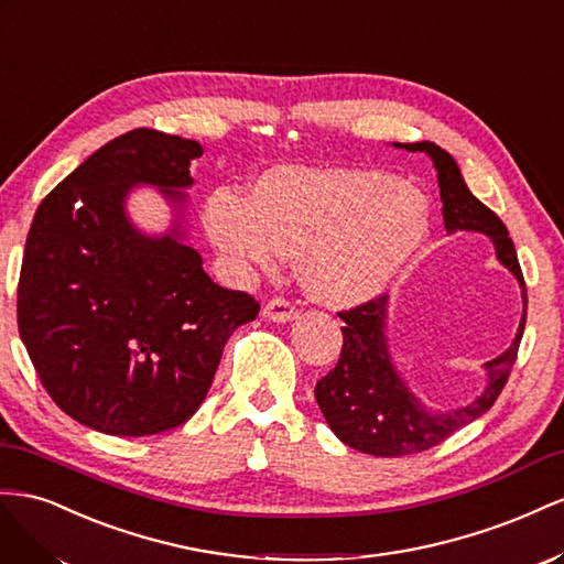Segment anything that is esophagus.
I'll return each mask as SVG.
<instances>
[{"mask_svg": "<svg viewBox=\"0 0 564 564\" xmlns=\"http://www.w3.org/2000/svg\"><path fill=\"white\" fill-rule=\"evenodd\" d=\"M297 307L295 304L291 302V300H285V297H273V300H269L267 304H264V310H262V316L264 318H269V321H273V324H285V321H293V318H297Z\"/></svg>", "mask_w": 564, "mask_h": 564, "instance_id": "obj_1", "label": "esophagus"}]
</instances>
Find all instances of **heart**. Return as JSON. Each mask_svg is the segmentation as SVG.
Wrapping results in <instances>:
<instances>
[{"mask_svg":"<svg viewBox=\"0 0 564 564\" xmlns=\"http://www.w3.org/2000/svg\"><path fill=\"white\" fill-rule=\"evenodd\" d=\"M427 200L415 186L380 172L276 167L250 198L215 188L205 227L236 271H273L300 257L307 291L328 304L371 300L427 236Z\"/></svg>","mask_w":564,"mask_h":564,"instance_id":"heart-1","label":"heart"}]
</instances>
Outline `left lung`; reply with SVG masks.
<instances>
[{
	"label": "left lung",
	"mask_w": 564,
	"mask_h": 564,
	"mask_svg": "<svg viewBox=\"0 0 564 564\" xmlns=\"http://www.w3.org/2000/svg\"><path fill=\"white\" fill-rule=\"evenodd\" d=\"M394 147L406 151H425L432 158L434 167H437L446 231H481L491 236L496 257L518 276L522 285L527 307L524 276L506 224L465 186L456 160L432 141L394 143ZM384 314H388V297L384 295L361 302L351 310L337 312V316L345 321L340 359H337L333 371L316 382L314 394L330 430L347 446L357 448L361 454L397 458L427 452V448L442 444L456 430L473 423L475 417L485 415L494 406V401L503 392L510 378L514 359H518L527 310L512 345L501 357L487 364V390L473 404L448 413L425 411L394 371L382 330Z\"/></svg>",
	"instance_id": "obj_1"
}]
</instances>
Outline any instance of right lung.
Listing matches in <instances>:
<instances>
[{"label": "right lung", "mask_w": 564, "mask_h": 564, "mask_svg": "<svg viewBox=\"0 0 564 564\" xmlns=\"http://www.w3.org/2000/svg\"><path fill=\"white\" fill-rule=\"evenodd\" d=\"M198 141L158 130L108 141L46 196L28 231L19 333L54 404L91 430L147 437L186 423L224 345L260 312L217 285L180 231L141 236L124 217L134 184L170 200L191 186Z\"/></svg>", "instance_id": "obj_1"}]
</instances>
